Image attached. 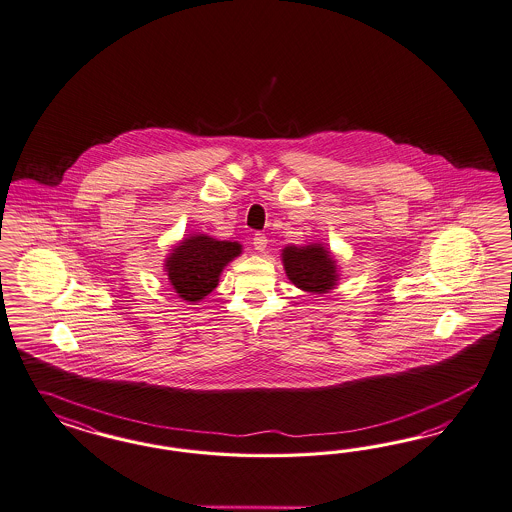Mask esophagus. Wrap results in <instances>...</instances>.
I'll use <instances>...</instances> for the list:
<instances>
[{"label":"esophagus","instance_id":"34e87169","mask_svg":"<svg viewBox=\"0 0 512 512\" xmlns=\"http://www.w3.org/2000/svg\"><path fill=\"white\" fill-rule=\"evenodd\" d=\"M268 246V238H266V234L257 233L253 236V248L257 249V251H264Z\"/></svg>","mask_w":512,"mask_h":512}]
</instances>
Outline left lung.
Returning a JSON list of instances; mask_svg holds the SVG:
<instances>
[{
	"instance_id": "1",
	"label": "left lung",
	"mask_w": 512,
	"mask_h": 512,
	"mask_svg": "<svg viewBox=\"0 0 512 512\" xmlns=\"http://www.w3.org/2000/svg\"><path fill=\"white\" fill-rule=\"evenodd\" d=\"M283 266L298 289L315 295L328 293L338 281L336 261L321 244L283 249Z\"/></svg>"
}]
</instances>
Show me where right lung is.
<instances>
[{
    "mask_svg": "<svg viewBox=\"0 0 512 512\" xmlns=\"http://www.w3.org/2000/svg\"><path fill=\"white\" fill-rule=\"evenodd\" d=\"M240 251L238 242H221L204 234L189 236L174 248L165 264L174 291L187 302H199L216 289L221 270Z\"/></svg>",
    "mask_w": 512,
    "mask_h": 512,
    "instance_id": "add662e5",
    "label": "right lung"
}]
</instances>
